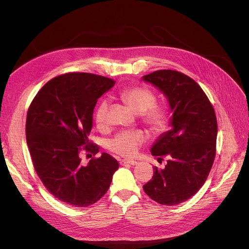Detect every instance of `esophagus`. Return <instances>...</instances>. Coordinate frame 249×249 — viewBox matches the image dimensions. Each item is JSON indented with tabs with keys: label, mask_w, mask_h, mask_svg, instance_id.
Here are the masks:
<instances>
[{
	"label": "esophagus",
	"mask_w": 249,
	"mask_h": 249,
	"mask_svg": "<svg viewBox=\"0 0 249 249\" xmlns=\"http://www.w3.org/2000/svg\"><path fill=\"white\" fill-rule=\"evenodd\" d=\"M120 164L122 165H136L137 162L134 160H122L120 161Z\"/></svg>",
	"instance_id": "esophagus-1"
}]
</instances>
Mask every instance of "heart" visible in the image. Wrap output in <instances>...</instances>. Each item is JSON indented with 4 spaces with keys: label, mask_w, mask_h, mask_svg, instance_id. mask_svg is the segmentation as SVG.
<instances>
[{
    "label": "heart",
    "mask_w": 249,
    "mask_h": 249,
    "mask_svg": "<svg viewBox=\"0 0 249 249\" xmlns=\"http://www.w3.org/2000/svg\"><path fill=\"white\" fill-rule=\"evenodd\" d=\"M120 97L129 106L140 114L142 122L152 132L160 133L166 129L168 124L167 111L163 106L156 104L157 97L154 91L142 86H134L124 89ZM109 100L103 99L97 104L94 112L95 123L99 126H104L107 122L109 110ZM145 135L141 131H124L109 141V148L123 157H134L138 148L145 142Z\"/></svg>",
    "instance_id": "obj_1"
}]
</instances>
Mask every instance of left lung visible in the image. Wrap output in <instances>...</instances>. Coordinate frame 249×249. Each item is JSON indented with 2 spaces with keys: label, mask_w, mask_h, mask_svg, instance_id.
Returning <instances> with one entry per match:
<instances>
[{
  "label": "left lung",
  "mask_w": 249,
  "mask_h": 249,
  "mask_svg": "<svg viewBox=\"0 0 249 249\" xmlns=\"http://www.w3.org/2000/svg\"><path fill=\"white\" fill-rule=\"evenodd\" d=\"M165 95L172 116L171 130L161 134L150 152L163 169L154 167L143 190L161 205L176 206L192 197L205 184L216 155L217 119L208 96L190 77L171 70L143 76Z\"/></svg>",
  "instance_id": "obj_1"
}]
</instances>
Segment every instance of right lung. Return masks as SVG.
<instances>
[{
    "label": "right lung",
    "mask_w": 249,
    "mask_h": 249,
    "mask_svg": "<svg viewBox=\"0 0 249 249\" xmlns=\"http://www.w3.org/2000/svg\"><path fill=\"white\" fill-rule=\"evenodd\" d=\"M114 84L93 73H65L49 81L28 110L26 137L34 168L48 191L71 206L88 207L101 199L119 167L106 153L86 166L80 159L83 149L99 153L88 140L93 110Z\"/></svg>",
    "instance_id": "right-lung-1"
}]
</instances>
